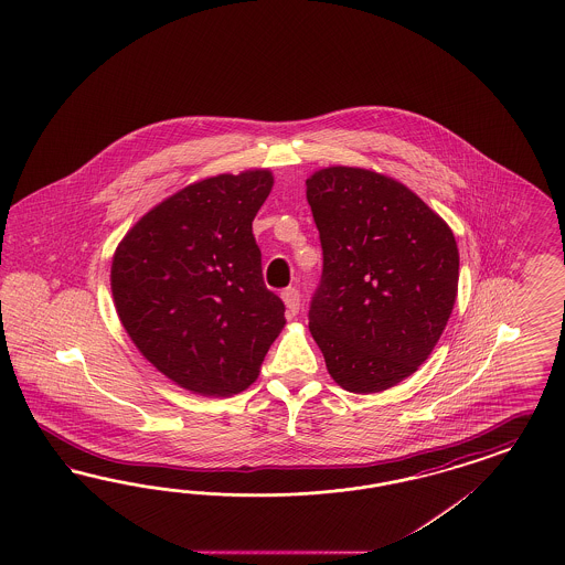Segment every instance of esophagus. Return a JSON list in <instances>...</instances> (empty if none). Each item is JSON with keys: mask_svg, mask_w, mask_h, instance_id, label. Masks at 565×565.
<instances>
[{"mask_svg": "<svg viewBox=\"0 0 565 565\" xmlns=\"http://www.w3.org/2000/svg\"><path fill=\"white\" fill-rule=\"evenodd\" d=\"M281 300L286 305L288 317L298 315V310H300V291L296 290V288H286V290L281 291Z\"/></svg>", "mask_w": 565, "mask_h": 565, "instance_id": "34e87169", "label": "esophagus"}]
</instances>
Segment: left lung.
Listing matches in <instances>:
<instances>
[{"label": "left lung", "instance_id": "8db88e82", "mask_svg": "<svg viewBox=\"0 0 565 565\" xmlns=\"http://www.w3.org/2000/svg\"><path fill=\"white\" fill-rule=\"evenodd\" d=\"M307 201L323 246L308 329L340 387L385 392L418 371L449 321L460 277L454 232L379 171H315Z\"/></svg>", "mask_w": 565, "mask_h": 565}]
</instances>
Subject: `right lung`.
<instances>
[{"instance_id": "1", "label": "right lung", "mask_w": 565, "mask_h": 565, "mask_svg": "<svg viewBox=\"0 0 565 565\" xmlns=\"http://www.w3.org/2000/svg\"><path fill=\"white\" fill-rule=\"evenodd\" d=\"M271 189L269 170L192 182L145 213L114 253L109 281L121 326L186 392L230 397L248 390L286 326L253 236Z\"/></svg>"}]
</instances>
